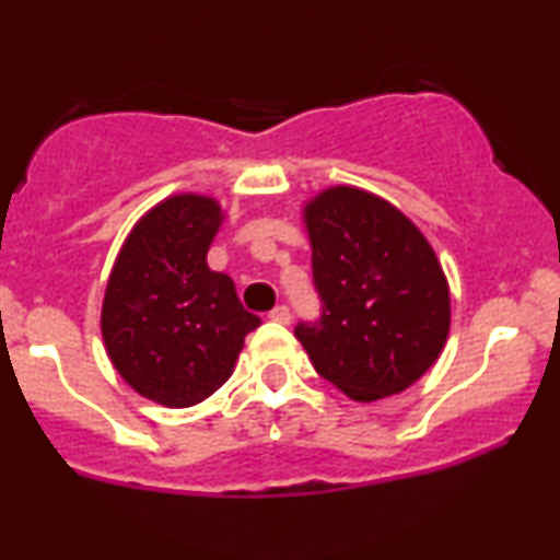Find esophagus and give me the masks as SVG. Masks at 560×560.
Listing matches in <instances>:
<instances>
[{"instance_id": "34e87169", "label": "esophagus", "mask_w": 560, "mask_h": 560, "mask_svg": "<svg viewBox=\"0 0 560 560\" xmlns=\"http://www.w3.org/2000/svg\"><path fill=\"white\" fill-rule=\"evenodd\" d=\"M268 318L279 320V324H289V318H292V313H289L287 305H279V307H273L271 313H268Z\"/></svg>"}]
</instances>
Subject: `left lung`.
Segmentation results:
<instances>
[{
  "label": "left lung",
  "instance_id": "left-lung-1",
  "mask_svg": "<svg viewBox=\"0 0 560 560\" xmlns=\"http://www.w3.org/2000/svg\"><path fill=\"white\" fill-rule=\"evenodd\" d=\"M324 305L294 337L313 369L350 400L397 395L447 342L450 287L432 244L387 199L331 186L302 210Z\"/></svg>",
  "mask_w": 560,
  "mask_h": 560
}]
</instances>
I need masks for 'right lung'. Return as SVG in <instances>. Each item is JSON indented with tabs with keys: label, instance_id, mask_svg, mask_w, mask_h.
I'll list each match as a JSON object with an SVG mask.
<instances>
[{
	"label": "right lung",
	"instance_id": "obj_1",
	"mask_svg": "<svg viewBox=\"0 0 560 560\" xmlns=\"http://www.w3.org/2000/svg\"><path fill=\"white\" fill-rule=\"evenodd\" d=\"M221 223L213 197L163 199L126 236L107 279V358L128 387L165 408L213 395L234 374L244 337L260 326L242 307L234 281L208 268Z\"/></svg>",
	"mask_w": 560,
	"mask_h": 560
}]
</instances>
